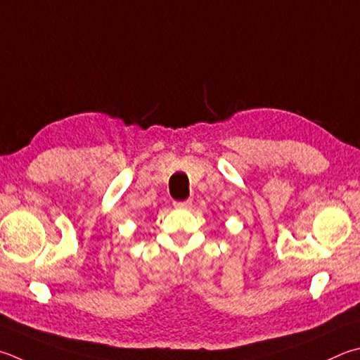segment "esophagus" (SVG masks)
Returning <instances> with one entry per match:
<instances>
[{
  "label": "esophagus",
  "mask_w": 360,
  "mask_h": 360,
  "mask_svg": "<svg viewBox=\"0 0 360 360\" xmlns=\"http://www.w3.org/2000/svg\"><path fill=\"white\" fill-rule=\"evenodd\" d=\"M174 207H179V209H188L192 206V200H184V201H174L173 202Z\"/></svg>",
  "instance_id": "34e87169"
}]
</instances>
